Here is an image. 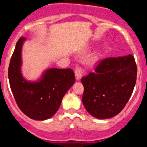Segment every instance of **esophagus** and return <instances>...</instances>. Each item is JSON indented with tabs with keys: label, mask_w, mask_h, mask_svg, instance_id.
<instances>
[{
	"label": "esophagus",
	"mask_w": 147,
	"mask_h": 147,
	"mask_svg": "<svg viewBox=\"0 0 147 147\" xmlns=\"http://www.w3.org/2000/svg\"><path fill=\"white\" fill-rule=\"evenodd\" d=\"M83 69L80 67H76L75 71V78L76 80H79L82 78V77H83Z\"/></svg>",
	"instance_id": "1"
}]
</instances>
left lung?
<instances>
[{
	"label": "left lung",
	"instance_id": "8db88e82",
	"mask_svg": "<svg viewBox=\"0 0 147 147\" xmlns=\"http://www.w3.org/2000/svg\"><path fill=\"white\" fill-rule=\"evenodd\" d=\"M137 67L131 54L102 61L83 77L82 102L92 116L100 119L112 118L125 108L136 82Z\"/></svg>",
	"mask_w": 147,
	"mask_h": 147
}]
</instances>
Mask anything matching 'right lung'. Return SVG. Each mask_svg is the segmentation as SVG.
<instances>
[{"label": "right lung", "instance_id": "right-lung-1", "mask_svg": "<svg viewBox=\"0 0 147 147\" xmlns=\"http://www.w3.org/2000/svg\"><path fill=\"white\" fill-rule=\"evenodd\" d=\"M26 39L16 44L8 71L15 101L22 113L34 120L48 119L55 115L62 99L75 81L71 69H47L37 80H28L22 74V49Z\"/></svg>", "mask_w": 147, "mask_h": 147}]
</instances>
